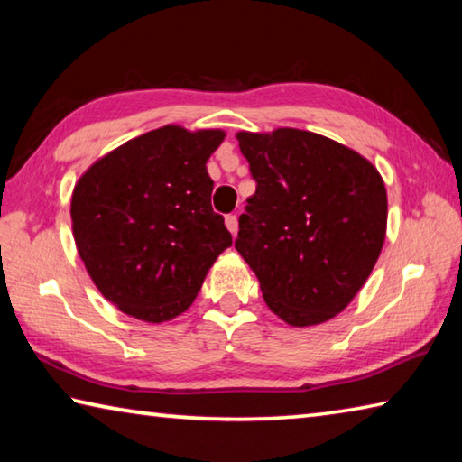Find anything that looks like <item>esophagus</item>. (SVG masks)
Returning a JSON list of instances; mask_svg holds the SVG:
<instances>
[{"label": "esophagus", "instance_id": "34e87169", "mask_svg": "<svg viewBox=\"0 0 462 462\" xmlns=\"http://www.w3.org/2000/svg\"><path fill=\"white\" fill-rule=\"evenodd\" d=\"M226 228H228L232 234L238 232V216L236 214L226 216Z\"/></svg>", "mask_w": 462, "mask_h": 462}]
</instances>
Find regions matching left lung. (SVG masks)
Wrapping results in <instances>:
<instances>
[{
	"label": "left lung",
	"instance_id": "1",
	"mask_svg": "<svg viewBox=\"0 0 462 462\" xmlns=\"http://www.w3.org/2000/svg\"><path fill=\"white\" fill-rule=\"evenodd\" d=\"M236 138L256 191L234 246L281 319L326 322L348 306L379 259L387 226L383 179L361 154L314 132Z\"/></svg>",
	"mask_w": 462,
	"mask_h": 462
}]
</instances>
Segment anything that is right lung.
Segmentation results:
<instances>
[{"label": "right lung", "mask_w": 462, "mask_h": 462, "mask_svg": "<svg viewBox=\"0 0 462 462\" xmlns=\"http://www.w3.org/2000/svg\"><path fill=\"white\" fill-rule=\"evenodd\" d=\"M224 132L162 126L99 159L71 201L85 269L124 314L165 322L191 306L232 245L206 162Z\"/></svg>", "instance_id": "1"}]
</instances>
